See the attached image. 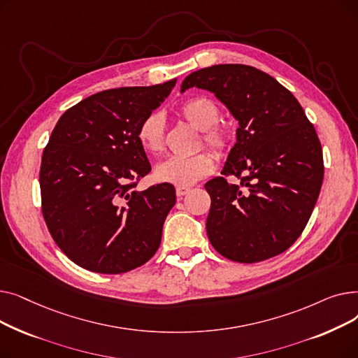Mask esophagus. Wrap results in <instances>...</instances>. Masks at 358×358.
I'll use <instances>...</instances> for the list:
<instances>
[{
    "label": "esophagus",
    "instance_id": "esophagus-1",
    "mask_svg": "<svg viewBox=\"0 0 358 358\" xmlns=\"http://www.w3.org/2000/svg\"><path fill=\"white\" fill-rule=\"evenodd\" d=\"M189 192H190V187H177V189H176V193H177L178 197L185 196Z\"/></svg>",
    "mask_w": 358,
    "mask_h": 358
}]
</instances>
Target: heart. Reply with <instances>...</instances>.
Wrapping results in <instances>:
<instances>
[{
	"label": "heart",
	"mask_w": 358,
	"mask_h": 358,
	"mask_svg": "<svg viewBox=\"0 0 358 358\" xmlns=\"http://www.w3.org/2000/svg\"><path fill=\"white\" fill-rule=\"evenodd\" d=\"M180 115L192 126L203 131V141L215 152H227L231 145L228 130L217 126V106L203 97L187 100L180 107ZM138 141L146 152L157 155L164 150V117L161 113H150L138 129ZM215 161L209 152H200L193 157H171L155 168V178L161 182L187 187L213 173Z\"/></svg>",
	"instance_id": "1"
}]
</instances>
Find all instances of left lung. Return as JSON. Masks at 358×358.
I'll list each match as a JSON object with an SVG mask.
<instances>
[{
    "mask_svg": "<svg viewBox=\"0 0 358 358\" xmlns=\"http://www.w3.org/2000/svg\"><path fill=\"white\" fill-rule=\"evenodd\" d=\"M193 87L213 92L239 124L222 174L241 182L216 177L204 184L210 243L247 264L285 252L303 232L324 180L313 124L287 88L254 66L203 68L185 77L181 92Z\"/></svg>",
    "mask_w": 358,
    "mask_h": 358,
    "instance_id": "left-lung-1",
    "label": "left lung"
}]
</instances>
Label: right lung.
<instances>
[{
    "label": "right lung",
    "mask_w": 358,
    "mask_h": 358,
    "mask_svg": "<svg viewBox=\"0 0 358 358\" xmlns=\"http://www.w3.org/2000/svg\"><path fill=\"white\" fill-rule=\"evenodd\" d=\"M176 83L92 94L56 123L42 155V212L53 241L77 266L120 274L157 252L176 189L162 182L135 190L150 171L138 129Z\"/></svg>",
    "instance_id": "right-lung-1"
}]
</instances>
